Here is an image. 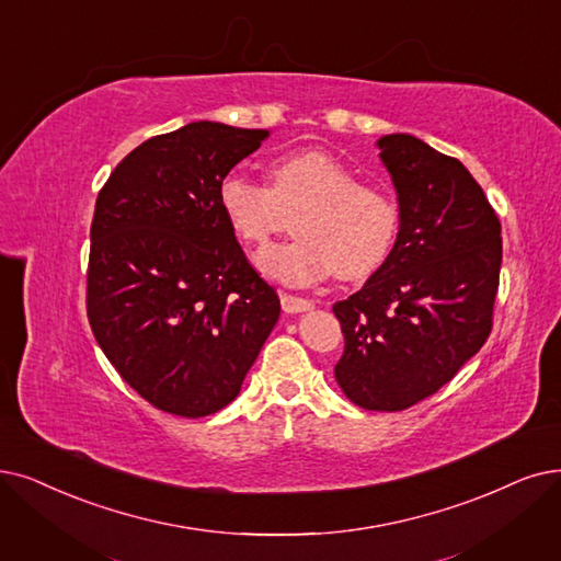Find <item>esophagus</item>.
Returning <instances> with one entry per match:
<instances>
[{
  "instance_id": "1",
  "label": "esophagus",
  "mask_w": 561,
  "mask_h": 561,
  "mask_svg": "<svg viewBox=\"0 0 561 561\" xmlns=\"http://www.w3.org/2000/svg\"><path fill=\"white\" fill-rule=\"evenodd\" d=\"M280 306H283L285 312H304V310H310V308H312V301H310V299H304V297H295V295L280 293Z\"/></svg>"
}]
</instances>
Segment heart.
Returning <instances> with one entry per match:
<instances>
[{
    "label": "heart",
    "mask_w": 561,
    "mask_h": 561,
    "mask_svg": "<svg viewBox=\"0 0 561 561\" xmlns=\"http://www.w3.org/2000/svg\"><path fill=\"white\" fill-rule=\"evenodd\" d=\"M218 207L245 243H266L295 211L297 237L257 255L260 272L287 285H308L333 272L341 280H364L382 266L400 234L396 197L364 186L331 153L308 149L283 153L268 165V184L232 170L218 184Z\"/></svg>",
    "instance_id": "b5f03b06"
}]
</instances>
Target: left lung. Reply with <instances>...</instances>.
<instances>
[{"mask_svg": "<svg viewBox=\"0 0 561 561\" xmlns=\"http://www.w3.org/2000/svg\"><path fill=\"white\" fill-rule=\"evenodd\" d=\"M400 234L366 285L333 304L345 335L335 382L354 405L400 412L433 396L488 341L502 226L469 170L405 133L379 138Z\"/></svg>", "mask_w": 561, "mask_h": 561, "instance_id": "obj_1", "label": "left lung"}]
</instances>
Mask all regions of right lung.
I'll use <instances>...</instances> for the list:
<instances>
[{
	"label": "right lung",
	"mask_w": 561,
	"mask_h": 561,
	"mask_svg": "<svg viewBox=\"0 0 561 561\" xmlns=\"http://www.w3.org/2000/svg\"><path fill=\"white\" fill-rule=\"evenodd\" d=\"M266 136L186 124L133 149L96 197L87 318L156 410L199 419L226 408L278 322L276 289L218 207L220 179Z\"/></svg>",
	"instance_id": "add662e5"
}]
</instances>
